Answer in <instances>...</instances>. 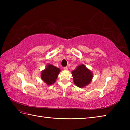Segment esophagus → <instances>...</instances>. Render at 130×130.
I'll return each mask as SVG.
<instances>
[{
    "label": "esophagus",
    "instance_id": "1",
    "mask_svg": "<svg viewBox=\"0 0 130 130\" xmlns=\"http://www.w3.org/2000/svg\"><path fill=\"white\" fill-rule=\"evenodd\" d=\"M63 69L65 70H68V68L67 67H65L63 68Z\"/></svg>",
    "mask_w": 130,
    "mask_h": 130
}]
</instances>
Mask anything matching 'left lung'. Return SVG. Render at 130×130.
<instances>
[{
  "mask_svg": "<svg viewBox=\"0 0 130 130\" xmlns=\"http://www.w3.org/2000/svg\"><path fill=\"white\" fill-rule=\"evenodd\" d=\"M72 75L74 84L80 88H83L89 84L93 78L92 72L84 65L78 66L73 70Z\"/></svg>",
  "mask_w": 130,
  "mask_h": 130,
  "instance_id": "1",
  "label": "left lung"
}]
</instances>
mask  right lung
<instances>
[{
    "mask_svg": "<svg viewBox=\"0 0 130 130\" xmlns=\"http://www.w3.org/2000/svg\"><path fill=\"white\" fill-rule=\"evenodd\" d=\"M60 71L59 68L48 64L46 69L41 73V79L47 85L52 84L56 81Z\"/></svg>",
    "mask_w": 130,
    "mask_h": 130,
    "instance_id": "right-lung-1",
    "label": "right lung"
}]
</instances>
